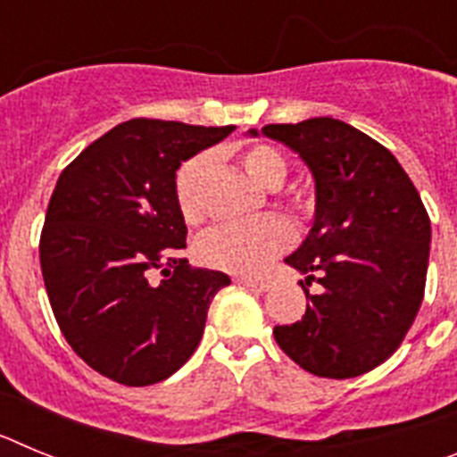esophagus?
<instances>
[{"label":"esophagus","instance_id":"34e87169","mask_svg":"<svg viewBox=\"0 0 457 457\" xmlns=\"http://www.w3.org/2000/svg\"><path fill=\"white\" fill-rule=\"evenodd\" d=\"M236 284L240 286H247L249 290H256V293H265V290H270V284L268 281H261V278H247V277H237Z\"/></svg>","mask_w":457,"mask_h":457}]
</instances>
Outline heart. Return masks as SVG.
<instances>
[{
    "instance_id": "obj_1",
    "label": "heart",
    "mask_w": 457,
    "mask_h": 457,
    "mask_svg": "<svg viewBox=\"0 0 457 457\" xmlns=\"http://www.w3.org/2000/svg\"><path fill=\"white\" fill-rule=\"evenodd\" d=\"M240 167L249 179L263 189H277L284 185L288 176L286 157L268 144H253L240 153ZM208 160L204 155L192 157L180 167L176 176V204L180 215L187 221H199L204 215V189ZM293 204L304 208V196L295 194ZM293 240L290 226L278 217H265L258 221H242V224H221L210 228L196 245L201 263L210 268L226 270L233 274H258L263 272L278 252H284Z\"/></svg>"
}]
</instances>
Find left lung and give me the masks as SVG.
Wrapping results in <instances>:
<instances>
[{"mask_svg": "<svg viewBox=\"0 0 457 457\" xmlns=\"http://www.w3.org/2000/svg\"><path fill=\"white\" fill-rule=\"evenodd\" d=\"M247 135L290 148L316 194L311 231L284 258L304 274L309 304L302 320L274 327L278 348L320 378L369 373L398 350L423 300L430 220L417 187L385 146L332 116Z\"/></svg>", "mask_w": 457, "mask_h": 457, "instance_id": "1", "label": "left lung"}]
</instances>
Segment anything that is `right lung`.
Instances as JSON below:
<instances>
[{
	"label": "right lung",
	"mask_w": 457,
	"mask_h": 457,
	"mask_svg": "<svg viewBox=\"0 0 457 457\" xmlns=\"http://www.w3.org/2000/svg\"><path fill=\"white\" fill-rule=\"evenodd\" d=\"M236 130L135 119L84 148L56 180L40 270L71 348L128 386L162 382L192 357L228 274L192 268L176 171ZM153 269L165 278L150 284Z\"/></svg>",
	"instance_id": "right-lung-1"
}]
</instances>
